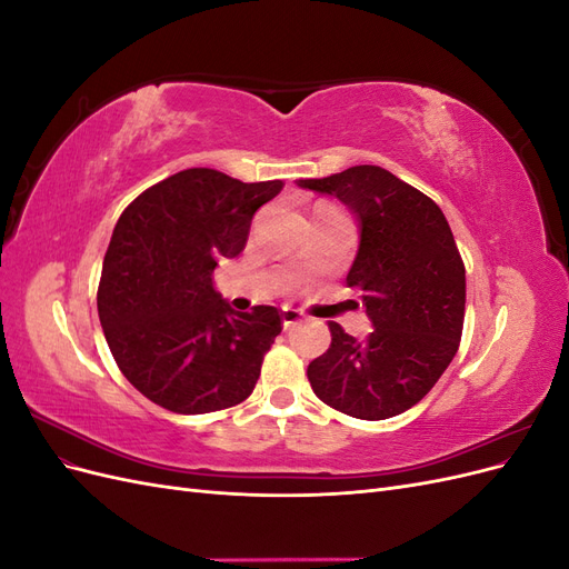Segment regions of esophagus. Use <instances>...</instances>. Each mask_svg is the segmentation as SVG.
<instances>
[{
	"label": "esophagus",
	"instance_id": "1",
	"mask_svg": "<svg viewBox=\"0 0 569 569\" xmlns=\"http://www.w3.org/2000/svg\"><path fill=\"white\" fill-rule=\"evenodd\" d=\"M301 320H303V313L299 311V308H291V306L282 308V325L284 327H291V325H297Z\"/></svg>",
	"mask_w": 569,
	"mask_h": 569
}]
</instances>
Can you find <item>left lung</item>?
I'll return each instance as SVG.
<instances>
[{
	"label": "left lung",
	"mask_w": 569,
	"mask_h": 569,
	"mask_svg": "<svg viewBox=\"0 0 569 569\" xmlns=\"http://www.w3.org/2000/svg\"><path fill=\"white\" fill-rule=\"evenodd\" d=\"M358 216L360 247L347 284L363 291L375 330L353 339L327 322L332 343L306 375L322 403L387 420L422 401L453 360L465 320V263L449 220L420 189L380 166L299 180Z\"/></svg>",
	"instance_id": "left-lung-1"
}]
</instances>
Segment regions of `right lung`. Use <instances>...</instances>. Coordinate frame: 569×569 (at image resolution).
Segmentation results:
<instances>
[{"instance_id":"right-lung-1","label":"right lung","mask_w":569,"mask_h":569,"mask_svg":"<svg viewBox=\"0 0 569 569\" xmlns=\"http://www.w3.org/2000/svg\"><path fill=\"white\" fill-rule=\"evenodd\" d=\"M282 187L187 168L120 213L97 308L116 366L149 401L201 416L249 399L282 313L274 306L232 311L213 270L244 251L253 213Z\"/></svg>"}]
</instances>
